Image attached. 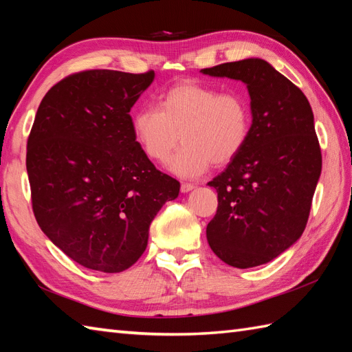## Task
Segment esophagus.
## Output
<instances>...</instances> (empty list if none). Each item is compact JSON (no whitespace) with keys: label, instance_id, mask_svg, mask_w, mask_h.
Here are the masks:
<instances>
[{"label":"esophagus","instance_id":"1","mask_svg":"<svg viewBox=\"0 0 352 352\" xmlns=\"http://www.w3.org/2000/svg\"><path fill=\"white\" fill-rule=\"evenodd\" d=\"M182 192H189V190H192V189H195V184H192V183H182Z\"/></svg>","mask_w":352,"mask_h":352}]
</instances>
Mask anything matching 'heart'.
<instances>
[{
  "label": "heart",
  "instance_id": "heart-1",
  "mask_svg": "<svg viewBox=\"0 0 352 352\" xmlns=\"http://www.w3.org/2000/svg\"><path fill=\"white\" fill-rule=\"evenodd\" d=\"M252 113L248 100L234 91L183 80L159 98V109L144 106L131 118L133 136L149 160L166 163L182 142L184 146L170 162L182 177H197L234 160L248 142Z\"/></svg>",
  "mask_w": 352,
  "mask_h": 352
}]
</instances>
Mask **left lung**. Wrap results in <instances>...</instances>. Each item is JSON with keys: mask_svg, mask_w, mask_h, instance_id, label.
<instances>
[{"mask_svg": "<svg viewBox=\"0 0 352 352\" xmlns=\"http://www.w3.org/2000/svg\"><path fill=\"white\" fill-rule=\"evenodd\" d=\"M201 72L243 81L252 113L241 154L207 183L218 192V210L207 226L208 245L230 266L267 263L301 237L322 169L310 102L261 58Z\"/></svg>", "mask_w": 352, "mask_h": 352, "instance_id": "obj_1", "label": "left lung"}]
</instances>
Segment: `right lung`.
<instances>
[{
    "instance_id": "add662e5",
    "label": "right lung",
    "mask_w": 352,
    "mask_h": 352,
    "mask_svg": "<svg viewBox=\"0 0 352 352\" xmlns=\"http://www.w3.org/2000/svg\"><path fill=\"white\" fill-rule=\"evenodd\" d=\"M153 80L154 71L71 74L43 96L30 131L34 218L52 243L92 271L136 263L154 216L180 192L133 136L130 110Z\"/></svg>"
}]
</instances>
